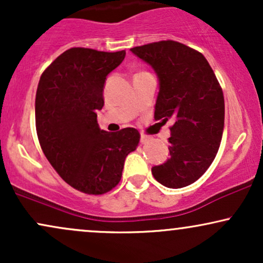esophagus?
<instances>
[{"label":"esophagus","instance_id":"esophagus-1","mask_svg":"<svg viewBox=\"0 0 263 263\" xmlns=\"http://www.w3.org/2000/svg\"><path fill=\"white\" fill-rule=\"evenodd\" d=\"M149 140H151V137H148V136H146V135H142V136H141V143H142V144L148 143Z\"/></svg>","mask_w":263,"mask_h":263}]
</instances>
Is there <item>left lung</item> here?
I'll list each match as a JSON object with an SVG mask.
<instances>
[{"label": "left lung", "instance_id": "left-lung-1", "mask_svg": "<svg viewBox=\"0 0 263 263\" xmlns=\"http://www.w3.org/2000/svg\"><path fill=\"white\" fill-rule=\"evenodd\" d=\"M159 79L155 120L172 119L170 158L152 168L157 182L183 188L198 180L215 159L224 131V93L201 53L176 41L131 48Z\"/></svg>", "mask_w": 263, "mask_h": 263}]
</instances>
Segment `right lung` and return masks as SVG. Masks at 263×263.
Here are the masks:
<instances>
[{"label":"right lung","instance_id":"right-lung-1","mask_svg":"<svg viewBox=\"0 0 263 263\" xmlns=\"http://www.w3.org/2000/svg\"><path fill=\"white\" fill-rule=\"evenodd\" d=\"M126 52L70 48L48 66L35 93L39 144L57 173L85 194L110 192L122 177L128 153L137 148L140 132L100 129L96 111L104 106L108 73Z\"/></svg>","mask_w":263,"mask_h":263}]
</instances>
